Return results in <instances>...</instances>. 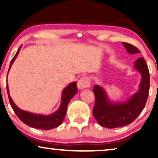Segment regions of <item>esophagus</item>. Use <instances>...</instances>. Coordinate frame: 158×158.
<instances>
[{"label": "esophagus", "mask_w": 158, "mask_h": 158, "mask_svg": "<svg viewBox=\"0 0 158 158\" xmlns=\"http://www.w3.org/2000/svg\"><path fill=\"white\" fill-rule=\"evenodd\" d=\"M90 85V80L88 77L83 76L77 81V88L79 89L88 88Z\"/></svg>", "instance_id": "esophagus-1"}]
</instances>
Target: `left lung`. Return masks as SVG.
I'll return each mask as SVG.
<instances>
[{
	"label": "left lung",
	"mask_w": 158,
	"mask_h": 158,
	"mask_svg": "<svg viewBox=\"0 0 158 158\" xmlns=\"http://www.w3.org/2000/svg\"><path fill=\"white\" fill-rule=\"evenodd\" d=\"M123 44L130 54L140 52L138 48L130 43H123ZM135 67L142 74L140 90L126 102H110L101 87L99 85L93 87L95 102L93 114L101 126L107 128H115L128 125L138 117L145 107L149 95V70L143 57L135 61Z\"/></svg>",
	"instance_id": "obj_1"
}]
</instances>
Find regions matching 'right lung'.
<instances>
[{"instance_id":"1","label":"right lung","mask_w":158,"mask_h":158,"mask_svg":"<svg viewBox=\"0 0 158 158\" xmlns=\"http://www.w3.org/2000/svg\"><path fill=\"white\" fill-rule=\"evenodd\" d=\"M20 48L19 49H18V52L15 53L14 57H13L12 60H11L10 66H9V70H10V68L11 67V65H12L13 61L15 60V58L17 57ZM6 88L10 106L12 107L13 111H14L15 113L16 114L18 118H19L23 123H24L25 124L28 125V126L34 127V128L41 130L52 129L54 128V127L59 126V125L62 123L64 118H65L68 102H70L71 98L73 97L77 92L76 82H74V83H72L70 85H68L63 91L62 101H61V105L60 107H59V109L56 112V113L52 114V115L45 116L40 115H35V114L28 113V112L22 110L18 108V107L15 106L14 102H13L10 95H9L8 83H7Z\"/></svg>"}]
</instances>
